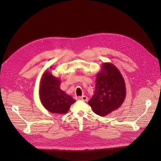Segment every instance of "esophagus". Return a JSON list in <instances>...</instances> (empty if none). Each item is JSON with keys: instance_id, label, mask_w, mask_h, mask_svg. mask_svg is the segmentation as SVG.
I'll return each mask as SVG.
<instances>
[{"instance_id": "1", "label": "esophagus", "mask_w": 161, "mask_h": 161, "mask_svg": "<svg viewBox=\"0 0 161 161\" xmlns=\"http://www.w3.org/2000/svg\"><path fill=\"white\" fill-rule=\"evenodd\" d=\"M78 99L80 100H82L83 101H87V100H88V97L86 96H82L81 97H79Z\"/></svg>"}]
</instances>
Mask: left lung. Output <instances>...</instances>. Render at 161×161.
Wrapping results in <instances>:
<instances>
[{"mask_svg":"<svg viewBox=\"0 0 161 161\" xmlns=\"http://www.w3.org/2000/svg\"><path fill=\"white\" fill-rule=\"evenodd\" d=\"M96 80L94 94L88 104L96 114L106 116L123 104L126 97L125 81L119 69L109 62L103 64Z\"/></svg>","mask_w":161,"mask_h":161,"instance_id":"left-lung-1","label":"left lung"}]
</instances>
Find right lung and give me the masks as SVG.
I'll return each mask as SVG.
<instances>
[{
	"label": "right lung",
	"instance_id": "1",
	"mask_svg": "<svg viewBox=\"0 0 161 161\" xmlns=\"http://www.w3.org/2000/svg\"><path fill=\"white\" fill-rule=\"evenodd\" d=\"M60 80L48 69L45 71L41 79L39 98L45 109L52 113L65 114L76 101L60 89Z\"/></svg>",
	"mask_w": 161,
	"mask_h": 161
}]
</instances>
